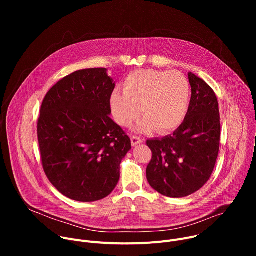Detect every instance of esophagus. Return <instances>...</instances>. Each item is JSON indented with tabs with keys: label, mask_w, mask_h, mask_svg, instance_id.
<instances>
[{
	"label": "esophagus",
	"mask_w": 256,
	"mask_h": 256,
	"mask_svg": "<svg viewBox=\"0 0 256 256\" xmlns=\"http://www.w3.org/2000/svg\"><path fill=\"white\" fill-rule=\"evenodd\" d=\"M130 140H132V147H136V146H138V144L142 142V138H140V136H132Z\"/></svg>",
	"instance_id": "1"
}]
</instances>
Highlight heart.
Segmentation results:
<instances>
[{
  "mask_svg": "<svg viewBox=\"0 0 256 256\" xmlns=\"http://www.w3.org/2000/svg\"><path fill=\"white\" fill-rule=\"evenodd\" d=\"M122 91L114 90L108 100L112 116L120 126H132L140 118L142 109L146 118L136 128L138 132L158 128L160 134H169L186 120L192 89L180 72H132L124 79Z\"/></svg>",
  "mask_w": 256,
  "mask_h": 256,
  "instance_id": "obj_1",
  "label": "heart"
}]
</instances>
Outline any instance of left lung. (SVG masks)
Returning <instances> with one entry per match:
<instances>
[{
  "label": "left lung",
  "instance_id": "1",
  "mask_svg": "<svg viewBox=\"0 0 256 256\" xmlns=\"http://www.w3.org/2000/svg\"><path fill=\"white\" fill-rule=\"evenodd\" d=\"M192 98L186 120L169 136L147 140L153 157L147 179L159 194L184 198L210 179L220 147V112L212 89L188 72Z\"/></svg>",
  "mask_w": 256,
  "mask_h": 256
}]
</instances>
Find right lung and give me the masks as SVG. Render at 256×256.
I'll list each match as a JSON object with an SVG mask.
<instances>
[{
	"label": "right lung",
	"mask_w": 256,
	"mask_h": 256,
	"mask_svg": "<svg viewBox=\"0 0 256 256\" xmlns=\"http://www.w3.org/2000/svg\"><path fill=\"white\" fill-rule=\"evenodd\" d=\"M114 87L107 68H85L58 81L44 99L38 124L42 166L52 184L70 200H102L120 180L132 144L109 116Z\"/></svg>",
	"instance_id": "obj_1"
}]
</instances>
